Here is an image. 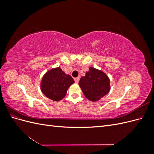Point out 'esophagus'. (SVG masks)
Returning a JSON list of instances; mask_svg holds the SVG:
<instances>
[{"label":"esophagus","instance_id":"obj_1","mask_svg":"<svg viewBox=\"0 0 154 154\" xmlns=\"http://www.w3.org/2000/svg\"><path fill=\"white\" fill-rule=\"evenodd\" d=\"M74 81H75L76 83H78L79 81H80V77H77L74 78Z\"/></svg>","mask_w":154,"mask_h":154}]
</instances>
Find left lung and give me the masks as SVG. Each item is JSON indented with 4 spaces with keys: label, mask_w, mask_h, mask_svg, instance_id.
Listing matches in <instances>:
<instances>
[{
    "label": "left lung",
    "mask_w": 154,
    "mask_h": 154,
    "mask_svg": "<svg viewBox=\"0 0 154 154\" xmlns=\"http://www.w3.org/2000/svg\"><path fill=\"white\" fill-rule=\"evenodd\" d=\"M85 96L91 101H97L106 95L110 90V79L101 70L89 67L85 76L79 82Z\"/></svg>",
    "instance_id": "left-lung-1"
}]
</instances>
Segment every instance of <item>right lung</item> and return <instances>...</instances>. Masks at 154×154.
<instances>
[{"instance_id": "1", "label": "right lung", "mask_w": 154, "mask_h": 154, "mask_svg": "<svg viewBox=\"0 0 154 154\" xmlns=\"http://www.w3.org/2000/svg\"><path fill=\"white\" fill-rule=\"evenodd\" d=\"M74 83L73 78L58 67L49 70L44 74L41 81L40 88L48 98L58 101L66 96L69 87Z\"/></svg>"}]
</instances>
